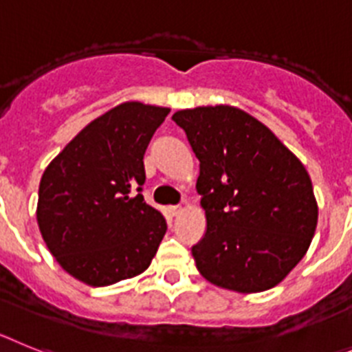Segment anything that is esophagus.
<instances>
[{
  "label": "esophagus",
  "mask_w": 352,
  "mask_h": 352,
  "mask_svg": "<svg viewBox=\"0 0 352 352\" xmlns=\"http://www.w3.org/2000/svg\"><path fill=\"white\" fill-rule=\"evenodd\" d=\"M168 212L172 214V216H179V214L182 212V207H180V206H172V207H168Z\"/></svg>",
  "instance_id": "1"
}]
</instances>
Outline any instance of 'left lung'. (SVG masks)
Segmentation results:
<instances>
[{"instance_id": "8db88e82", "label": "left lung", "mask_w": 352, "mask_h": 352, "mask_svg": "<svg viewBox=\"0 0 352 352\" xmlns=\"http://www.w3.org/2000/svg\"><path fill=\"white\" fill-rule=\"evenodd\" d=\"M200 161L207 230L191 248L207 282L243 294L273 289L299 264L317 227L307 168L262 122L234 106L173 113Z\"/></svg>"}]
</instances>
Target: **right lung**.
I'll use <instances>...</instances> for the list:
<instances>
[{
	"instance_id": "1",
	"label": "right lung",
	"mask_w": 352,
	"mask_h": 352,
	"mask_svg": "<svg viewBox=\"0 0 352 352\" xmlns=\"http://www.w3.org/2000/svg\"><path fill=\"white\" fill-rule=\"evenodd\" d=\"M170 108L122 102L91 120L49 163L36 221L70 276L106 287L138 276L166 234V219L143 200V155Z\"/></svg>"
}]
</instances>
